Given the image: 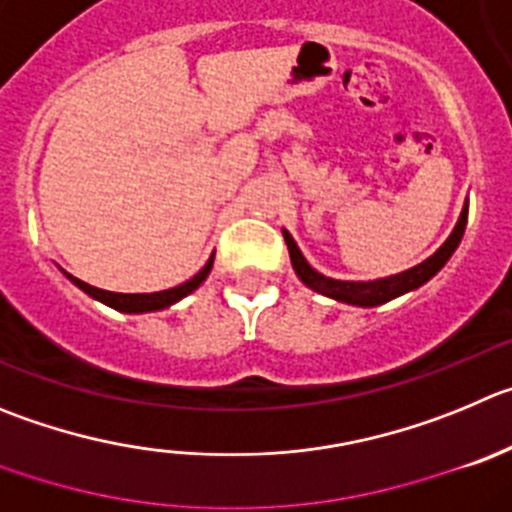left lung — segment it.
I'll use <instances>...</instances> for the list:
<instances>
[{
    "label": "left lung",
    "mask_w": 512,
    "mask_h": 512,
    "mask_svg": "<svg viewBox=\"0 0 512 512\" xmlns=\"http://www.w3.org/2000/svg\"><path fill=\"white\" fill-rule=\"evenodd\" d=\"M467 227V199H465V207H462L460 219H457L455 229L450 232V237L444 240V245L439 247L434 255H429L427 260L419 262V265L409 267L404 272H396V275H386V278H376V280H336V278H328L323 272L315 270L305 255L300 252L298 242L293 240V234L288 229H283V237H285V245H288L290 252V262H293V270L295 275L300 278V283L308 285L310 290L315 293L326 295V298L338 300V303H346V305H358V308H376V305H384L389 300L399 298V295H407L412 290L422 288L424 283L437 275L447 260L452 257V252L457 250L460 245L462 234H465Z\"/></svg>",
    "instance_id": "left-lung-1"
}]
</instances>
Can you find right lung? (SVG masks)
<instances>
[{
    "mask_svg": "<svg viewBox=\"0 0 512 512\" xmlns=\"http://www.w3.org/2000/svg\"><path fill=\"white\" fill-rule=\"evenodd\" d=\"M212 265H214V252H212V257L207 260V265H204L202 270L194 275V278L186 280V283H181V285H176V288L159 290V293H111V290L93 288V285L73 278L70 272H62V275H65V278H68L73 285H78L85 295H90V298L98 300V303L108 305V308L118 310V313H154V310L169 308V305L179 303L181 298H186L189 293H194V290H197L199 285L207 280V275L212 272Z\"/></svg>",
    "mask_w": 512,
    "mask_h": 512,
    "instance_id": "obj_1",
    "label": "right lung"
}]
</instances>
